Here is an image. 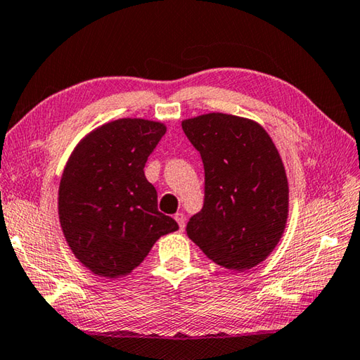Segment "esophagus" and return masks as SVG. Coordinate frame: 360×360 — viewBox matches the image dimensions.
Masks as SVG:
<instances>
[{
	"instance_id": "34e87169",
	"label": "esophagus",
	"mask_w": 360,
	"mask_h": 360,
	"mask_svg": "<svg viewBox=\"0 0 360 360\" xmlns=\"http://www.w3.org/2000/svg\"><path fill=\"white\" fill-rule=\"evenodd\" d=\"M175 221L179 223V228L180 231H185V215L184 213H175Z\"/></svg>"
}]
</instances>
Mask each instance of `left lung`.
<instances>
[{
    "instance_id": "left-lung-1",
    "label": "left lung",
    "mask_w": 360,
    "mask_h": 360,
    "mask_svg": "<svg viewBox=\"0 0 360 360\" xmlns=\"http://www.w3.org/2000/svg\"><path fill=\"white\" fill-rule=\"evenodd\" d=\"M204 162L202 210L188 237L218 266L243 272L272 253L286 228L289 186L275 143L259 123L229 113L181 122Z\"/></svg>"
}]
</instances>
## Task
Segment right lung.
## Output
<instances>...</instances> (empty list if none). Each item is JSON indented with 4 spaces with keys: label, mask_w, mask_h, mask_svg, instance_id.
I'll return each mask as SVG.
<instances>
[{
    "label": "right lung",
    "mask_w": 360,
    "mask_h": 360,
    "mask_svg": "<svg viewBox=\"0 0 360 360\" xmlns=\"http://www.w3.org/2000/svg\"><path fill=\"white\" fill-rule=\"evenodd\" d=\"M166 124L120 118L82 139L69 156L58 190L63 236L82 266L120 278L141 264L161 236L179 229L158 210L143 167Z\"/></svg>",
    "instance_id": "add662e5"
}]
</instances>
